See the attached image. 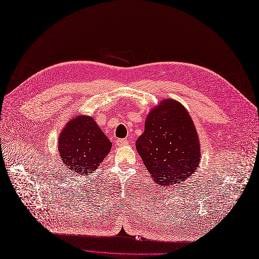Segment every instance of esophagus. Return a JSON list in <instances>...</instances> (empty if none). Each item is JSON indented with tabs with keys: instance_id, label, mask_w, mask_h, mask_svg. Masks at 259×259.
I'll return each instance as SVG.
<instances>
[{
	"instance_id": "1",
	"label": "esophagus",
	"mask_w": 259,
	"mask_h": 259,
	"mask_svg": "<svg viewBox=\"0 0 259 259\" xmlns=\"http://www.w3.org/2000/svg\"><path fill=\"white\" fill-rule=\"evenodd\" d=\"M115 143L117 146H123V145L128 144V140L127 139H117L115 141Z\"/></svg>"
}]
</instances>
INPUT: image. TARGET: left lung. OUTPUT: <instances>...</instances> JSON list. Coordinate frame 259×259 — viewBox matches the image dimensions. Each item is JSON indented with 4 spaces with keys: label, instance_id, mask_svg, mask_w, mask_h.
<instances>
[{
    "label": "left lung",
    "instance_id": "8db88e82",
    "mask_svg": "<svg viewBox=\"0 0 259 259\" xmlns=\"http://www.w3.org/2000/svg\"><path fill=\"white\" fill-rule=\"evenodd\" d=\"M136 149L159 187L186 181L200 163L198 135L179 102L163 100L147 116Z\"/></svg>",
    "mask_w": 259,
    "mask_h": 259
}]
</instances>
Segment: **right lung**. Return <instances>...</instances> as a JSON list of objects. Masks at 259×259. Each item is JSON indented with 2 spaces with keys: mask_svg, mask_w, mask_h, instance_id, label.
I'll list each match as a JSON object with an SVG mask.
<instances>
[{
  "mask_svg": "<svg viewBox=\"0 0 259 259\" xmlns=\"http://www.w3.org/2000/svg\"><path fill=\"white\" fill-rule=\"evenodd\" d=\"M112 142L92 117L78 116L69 121L59 137V153L73 174L93 173L109 153Z\"/></svg>",
  "mask_w": 259,
  "mask_h": 259,
  "instance_id": "right-lung-1",
  "label": "right lung"
}]
</instances>
